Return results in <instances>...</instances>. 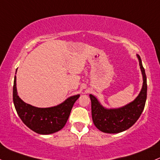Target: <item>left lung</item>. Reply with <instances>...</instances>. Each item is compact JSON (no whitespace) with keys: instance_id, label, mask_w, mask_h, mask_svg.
<instances>
[{"instance_id":"left-lung-1","label":"left lung","mask_w":160,"mask_h":160,"mask_svg":"<svg viewBox=\"0 0 160 160\" xmlns=\"http://www.w3.org/2000/svg\"><path fill=\"white\" fill-rule=\"evenodd\" d=\"M137 56L139 60L143 82L139 95L134 101L118 108H106L100 104L94 96L89 95L92 122L95 126L102 132L117 134L126 131L134 125L143 111L147 100V77L141 58L138 54Z\"/></svg>"}]
</instances>
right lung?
Segmentation results:
<instances>
[{
	"instance_id": "right-lung-1",
	"label": "right lung",
	"mask_w": 160,
	"mask_h": 160,
	"mask_svg": "<svg viewBox=\"0 0 160 160\" xmlns=\"http://www.w3.org/2000/svg\"><path fill=\"white\" fill-rule=\"evenodd\" d=\"M80 97L75 95L64 102L50 108H37L24 102L17 90V77H14L13 100L16 111L22 122L32 131L39 134H50L60 131L67 123L73 104Z\"/></svg>"
}]
</instances>
